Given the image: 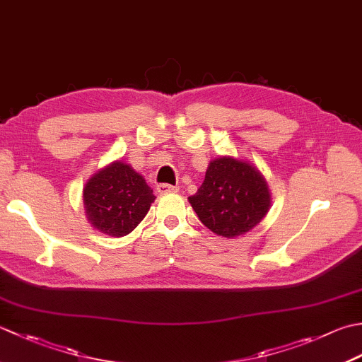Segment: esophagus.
I'll return each mask as SVG.
<instances>
[{"label":"esophagus","instance_id":"esophagus-1","mask_svg":"<svg viewBox=\"0 0 362 362\" xmlns=\"http://www.w3.org/2000/svg\"><path fill=\"white\" fill-rule=\"evenodd\" d=\"M157 191H158V194H168V193H177L179 188L173 187V185H166V183H160V185L157 187Z\"/></svg>","mask_w":362,"mask_h":362}]
</instances>
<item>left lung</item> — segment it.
I'll return each instance as SVG.
<instances>
[{"label": "left lung", "mask_w": 362, "mask_h": 362, "mask_svg": "<svg viewBox=\"0 0 362 362\" xmlns=\"http://www.w3.org/2000/svg\"><path fill=\"white\" fill-rule=\"evenodd\" d=\"M188 201L205 228L219 237L235 238L264 219L272 194L252 163L228 155L209 163L202 185Z\"/></svg>", "instance_id": "obj_1"}]
</instances>
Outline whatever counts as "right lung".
Masks as SVG:
<instances>
[{
	"label": "right lung",
	"instance_id": "right-lung-1",
	"mask_svg": "<svg viewBox=\"0 0 362 362\" xmlns=\"http://www.w3.org/2000/svg\"><path fill=\"white\" fill-rule=\"evenodd\" d=\"M155 201L144 177L122 160L110 163L83 188L84 214L94 229L110 237H124L136 228Z\"/></svg>",
	"mask_w": 362,
	"mask_h": 362
}]
</instances>
